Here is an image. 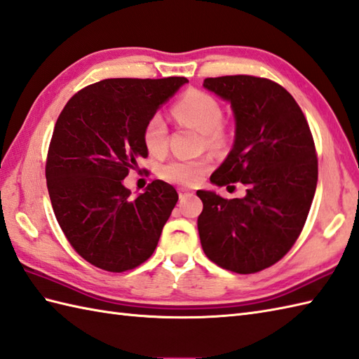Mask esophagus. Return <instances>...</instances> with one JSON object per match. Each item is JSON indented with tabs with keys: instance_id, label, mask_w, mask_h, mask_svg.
Here are the masks:
<instances>
[{
	"instance_id": "obj_1",
	"label": "esophagus",
	"mask_w": 359,
	"mask_h": 359,
	"mask_svg": "<svg viewBox=\"0 0 359 359\" xmlns=\"http://www.w3.org/2000/svg\"><path fill=\"white\" fill-rule=\"evenodd\" d=\"M189 196H194V192H190V190H180V200H184V198Z\"/></svg>"
}]
</instances>
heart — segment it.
I'll list each match as a JSON object with an SVG mask.
<instances>
[{
    "label": "heart",
    "mask_w": 359,
    "mask_h": 359,
    "mask_svg": "<svg viewBox=\"0 0 359 359\" xmlns=\"http://www.w3.org/2000/svg\"><path fill=\"white\" fill-rule=\"evenodd\" d=\"M173 115L181 124L204 133L207 147H221L226 141L222 130V107L212 95L201 90H189L173 107ZM142 141L150 154L161 155L167 149V124L163 115L155 114L147 119ZM207 170L205 159H173L163 167V177L182 186H195Z\"/></svg>",
    "instance_id": "1"
}]
</instances>
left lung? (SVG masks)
<instances>
[{
  "mask_svg": "<svg viewBox=\"0 0 359 359\" xmlns=\"http://www.w3.org/2000/svg\"><path fill=\"white\" fill-rule=\"evenodd\" d=\"M203 86L227 101L235 118L232 150L210 182L247 186L233 200L198 190L203 250L222 269L259 272L290 250L307 219L318 181L312 133L292 95L270 79L232 75Z\"/></svg>",
  "mask_w": 359,
  "mask_h": 359,
  "instance_id": "left-lung-1",
  "label": "left lung"
}]
</instances>
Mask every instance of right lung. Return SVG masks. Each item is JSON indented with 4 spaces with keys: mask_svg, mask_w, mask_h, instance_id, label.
I'll list each match as a JSON object with an SVG mask.
<instances>
[{
    "mask_svg": "<svg viewBox=\"0 0 359 359\" xmlns=\"http://www.w3.org/2000/svg\"><path fill=\"white\" fill-rule=\"evenodd\" d=\"M187 78H109L69 100L55 124L46 180L58 224L72 247L107 272H124L156 249L178 194L161 180L132 196L123 180L138 159L147 119Z\"/></svg>",
    "mask_w": 359,
    "mask_h": 359,
    "instance_id": "right-lung-1",
    "label": "right lung"
}]
</instances>
